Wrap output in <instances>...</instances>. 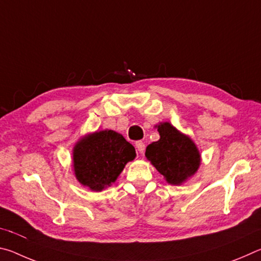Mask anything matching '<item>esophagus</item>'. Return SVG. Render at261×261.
Instances as JSON below:
<instances>
[{
	"label": "esophagus",
	"mask_w": 261,
	"mask_h": 261,
	"mask_svg": "<svg viewBox=\"0 0 261 261\" xmlns=\"http://www.w3.org/2000/svg\"><path fill=\"white\" fill-rule=\"evenodd\" d=\"M136 147H137V151H138L140 154H143L145 152V144L143 141H137Z\"/></svg>",
	"instance_id": "obj_1"
}]
</instances>
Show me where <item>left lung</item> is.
Segmentation results:
<instances>
[{"label":"left lung","instance_id":"1","mask_svg":"<svg viewBox=\"0 0 261 261\" xmlns=\"http://www.w3.org/2000/svg\"><path fill=\"white\" fill-rule=\"evenodd\" d=\"M155 127L160 139L148 145L145 156L168 184L182 185L199 169V149L188 135L182 134L169 122L159 123Z\"/></svg>","mask_w":261,"mask_h":261}]
</instances>
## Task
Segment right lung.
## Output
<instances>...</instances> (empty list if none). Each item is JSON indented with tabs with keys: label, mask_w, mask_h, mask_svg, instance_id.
Returning <instances> with one entry per match:
<instances>
[{
	"label": "right lung",
	"mask_w": 261,
	"mask_h": 261,
	"mask_svg": "<svg viewBox=\"0 0 261 261\" xmlns=\"http://www.w3.org/2000/svg\"><path fill=\"white\" fill-rule=\"evenodd\" d=\"M136 158V149L114 130H101L83 136L72 149V168L79 183L91 191L108 188Z\"/></svg>",
	"instance_id": "obj_1"
}]
</instances>
